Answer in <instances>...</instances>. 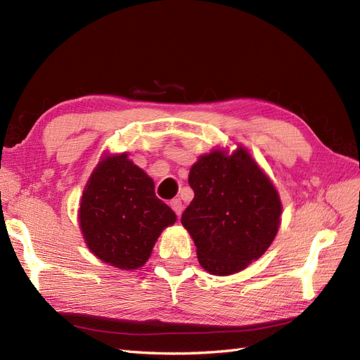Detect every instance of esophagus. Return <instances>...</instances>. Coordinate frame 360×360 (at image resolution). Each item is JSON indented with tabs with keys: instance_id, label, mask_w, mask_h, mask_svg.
<instances>
[{
	"instance_id": "obj_1",
	"label": "esophagus",
	"mask_w": 360,
	"mask_h": 360,
	"mask_svg": "<svg viewBox=\"0 0 360 360\" xmlns=\"http://www.w3.org/2000/svg\"><path fill=\"white\" fill-rule=\"evenodd\" d=\"M170 207L173 209V212H174L176 215H178V218H179L181 213H182V209H184V205H182L181 200H173V201H170Z\"/></svg>"
}]
</instances>
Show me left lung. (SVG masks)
<instances>
[{
    "label": "left lung",
    "instance_id": "1",
    "mask_svg": "<svg viewBox=\"0 0 360 360\" xmlns=\"http://www.w3.org/2000/svg\"><path fill=\"white\" fill-rule=\"evenodd\" d=\"M188 184L195 198L181 223L205 271L231 275L264 254L278 232L281 202L246 150L201 156L190 168Z\"/></svg>",
    "mask_w": 360,
    "mask_h": 360
}]
</instances>
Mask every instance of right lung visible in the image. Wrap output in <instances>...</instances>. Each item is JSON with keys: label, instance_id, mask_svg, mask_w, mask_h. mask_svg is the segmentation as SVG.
Segmentation results:
<instances>
[{"label": "right lung", "instance_id": "add662e5", "mask_svg": "<svg viewBox=\"0 0 360 360\" xmlns=\"http://www.w3.org/2000/svg\"><path fill=\"white\" fill-rule=\"evenodd\" d=\"M176 215L155 195V182L128 159L106 156L83 190L79 223L93 254L119 269L143 266Z\"/></svg>", "mask_w": 360, "mask_h": 360}]
</instances>
